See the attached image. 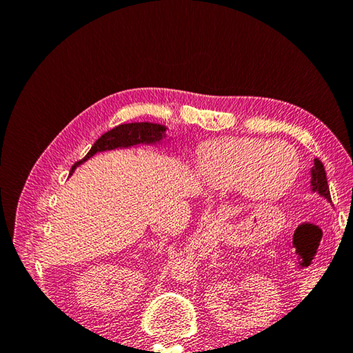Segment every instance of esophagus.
I'll use <instances>...</instances> for the list:
<instances>
[{"mask_svg":"<svg viewBox=\"0 0 353 353\" xmlns=\"http://www.w3.org/2000/svg\"><path fill=\"white\" fill-rule=\"evenodd\" d=\"M206 222H209V223H218V222H219V218L215 216V215H209V216L206 218Z\"/></svg>","mask_w":353,"mask_h":353,"instance_id":"esophagus-1","label":"esophagus"}]
</instances>
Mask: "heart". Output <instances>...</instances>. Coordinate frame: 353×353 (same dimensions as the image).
I'll return each mask as SVG.
<instances>
[{"label":"heart","mask_w":353,"mask_h":353,"mask_svg":"<svg viewBox=\"0 0 353 353\" xmlns=\"http://www.w3.org/2000/svg\"><path fill=\"white\" fill-rule=\"evenodd\" d=\"M297 152L284 141L234 137L210 143L199 160L201 178L218 188L240 185L253 200L283 196L299 175Z\"/></svg>","instance_id":"b5f03b06"}]
</instances>
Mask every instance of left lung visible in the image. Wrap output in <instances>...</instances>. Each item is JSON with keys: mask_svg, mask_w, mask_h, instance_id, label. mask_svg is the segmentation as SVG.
Instances as JSON below:
<instances>
[{"mask_svg": "<svg viewBox=\"0 0 353 353\" xmlns=\"http://www.w3.org/2000/svg\"><path fill=\"white\" fill-rule=\"evenodd\" d=\"M312 179H311V185L314 191H318L319 194L324 196L327 200H331L330 196V188L327 184V175H325V169L324 165L319 159H315V166L312 168Z\"/></svg>", "mask_w": 353, "mask_h": 353, "instance_id": "1", "label": "left lung"}]
</instances>
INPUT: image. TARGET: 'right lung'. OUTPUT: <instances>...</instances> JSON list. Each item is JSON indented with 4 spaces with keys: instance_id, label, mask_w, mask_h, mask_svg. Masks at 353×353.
<instances>
[{
    "instance_id": "add662e5",
    "label": "right lung",
    "mask_w": 353,
    "mask_h": 353,
    "mask_svg": "<svg viewBox=\"0 0 353 353\" xmlns=\"http://www.w3.org/2000/svg\"><path fill=\"white\" fill-rule=\"evenodd\" d=\"M163 131H165V126H160L156 123H147V122L125 123V125L116 126L113 130L103 134L99 140L94 143L87 156L72 166L70 174L79 163L85 162V160L90 159L95 153L112 150V148H117V147H131V145L144 144V143H154L162 138Z\"/></svg>"
}]
</instances>
